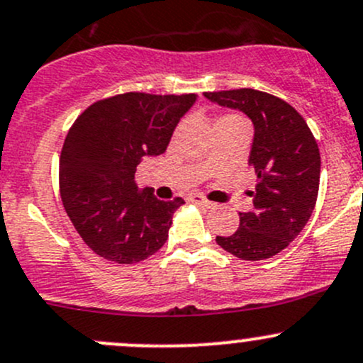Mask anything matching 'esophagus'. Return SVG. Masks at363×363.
I'll list each match as a JSON object with an SVG mask.
<instances>
[{
  "mask_svg": "<svg viewBox=\"0 0 363 363\" xmlns=\"http://www.w3.org/2000/svg\"><path fill=\"white\" fill-rule=\"evenodd\" d=\"M188 200L193 201V203H196V205H203V207H212V201H208L207 198L201 196V194H191Z\"/></svg>",
  "mask_w": 363,
  "mask_h": 363,
  "instance_id": "obj_1",
  "label": "esophagus"
}]
</instances>
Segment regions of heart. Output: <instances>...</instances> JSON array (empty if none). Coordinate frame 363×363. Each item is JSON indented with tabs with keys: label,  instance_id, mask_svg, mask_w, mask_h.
<instances>
[{
	"label": "heart",
	"instance_id": "heart-1",
	"mask_svg": "<svg viewBox=\"0 0 363 363\" xmlns=\"http://www.w3.org/2000/svg\"><path fill=\"white\" fill-rule=\"evenodd\" d=\"M235 123H245V120H243L242 116H238V114H223V116L217 118L216 128L228 127V125H235Z\"/></svg>",
	"mask_w": 363,
	"mask_h": 363
}]
</instances>
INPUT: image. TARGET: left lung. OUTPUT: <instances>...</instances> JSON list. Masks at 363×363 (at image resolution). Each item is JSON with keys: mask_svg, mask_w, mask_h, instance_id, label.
<instances>
[{"mask_svg": "<svg viewBox=\"0 0 363 363\" xmlns=\"http://www.w3.org/2000/svg\"><path fill=\"white\" fill-rule=\"evenodd\" d=\"M208 101L240 109L254 123L249 165L257 175L254 211L240 212L231 236L217 245L243 261L277 255L303 231L318 196L320 151L315 137L284 99L254 89L205 91Z\"/></svg>", "mask_w": 363, "mask_h": 363, "instance_id": "left-lung-1", "label": "left lung"}]
</instances>
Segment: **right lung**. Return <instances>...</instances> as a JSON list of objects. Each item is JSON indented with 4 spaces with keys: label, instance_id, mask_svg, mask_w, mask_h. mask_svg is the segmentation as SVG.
I'll list each match as a JSON object with an SVG mask.
<instances>
[{
    "label": "right lung",
    "instance_id": "right-lung-1",
    "mask_svg": "<svg viewBox=\"0 0 363 363\" xmlns=\"http://www.w3.org/2000/svg\"><path fill=\"white\" fill-rule=\"evenodd\" d=\"M194 94L113 95L89 106L72 123L59 162L64 208L83 242L101 257L133 264L158 252L169 238L182 198L158 200L139 191L137 165L165 152Z\"/></svg>",
    "mask_w": 363,
    "mask_h": 363
}]
</instances>
